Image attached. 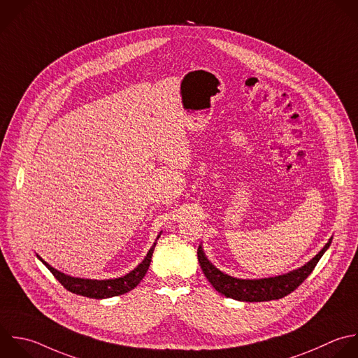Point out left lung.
Listing matches in <instances>:
<instances>
[{"label": "left lung", "mask_w": 358, "mask_h": 358, "mask_svg": "<svg viewBox=\"0 0 358 358\" xmlns=\"http://www.w3.org/2000/svg\"><path fill=\"white\" fill-rule=\"evenodd\" d=\"M330 243H331V238L310 262H308L305 266L299 267L298 270L289 271L282 275L260 278V280H241V278H234L228 274H224L208 262L201 246H199L197 249V257L204 275L218 292L238 301L262 302V301L280 299L291 294L295 288H298L303 282V280L312 273V270L315 268V266L317 264L319 259L323 256L326 249L330 246Z\"/></svg>", "instance_id": "8db88e82"}]
</instances>
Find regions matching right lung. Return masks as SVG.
Wrapping results in <instances>:
<instances>
[{
	"instance_id": "1",
	"label": "right lung",
	"mask_w": 358,
	"mask_h": 358,
	"mask_svg": "<svg viewBox=\"0 0 358 358\" xmlns=\"http://www.w3.org/2000/svg\"><path fill=\"white\" fill-rule=\"evenodd\" d=\"M154 249H155V243L148 250L145 259L133 271H130L129 274H126L123 277L113 278V280H84V278L70 277V275H66L64 273L53 268L42 257H39V256L38 257L43 262V264L52 271V274L62 282V285L66 289H69L77 295L95 298V299H103V298H110V296L126 294L130 289H133L136 285H138V282L144 278V275L150 267Z\"/></svg>"
}]
</instances>
